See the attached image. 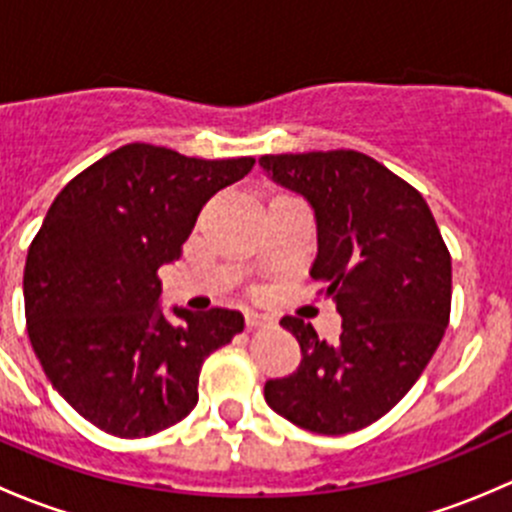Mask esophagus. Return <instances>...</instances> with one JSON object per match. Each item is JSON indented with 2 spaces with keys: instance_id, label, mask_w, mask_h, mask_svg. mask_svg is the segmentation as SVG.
Here are the masks:
<instances>
[{
  "instance_id": "34e87169",
  "label": "esophagus",
  "mask_w": 512,
  "mask_h": 512,
  "mask_svg": "<svg viewBox=\"0 0 512 512\" xmlns=\"http://www.w3.org/2000/svg\"><path fill=\"white\" fill-rule=\"evenodd\" d=\"M245 324L247 329L267 327V324H272V317H267V314H260V312H245Z\"/></svg>"
}]
</instances>
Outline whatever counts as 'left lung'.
I'll use <instances>...</instances> for the list:
<instances>
[{
  "instance_id": "left-lung-1",
  "label": "left lung",
  "mask_w": 512,
  "mask_h": 512,
  "mask_svg": "<svg viewBox=\"0 0 512 512\" xmlns=\"http://www.w3.org/2000/svg\"><path fill=\"white\" fill-rule=\"evenodd\" d=\"M260 165L314 210L309 275L327 285L342 317L334 344L299 317H282L302 361L267 381L265 401L307 431H359L404 399L441 344L451 255L423 195L364 153H282Z\"/></svg>"
}]
</instances>
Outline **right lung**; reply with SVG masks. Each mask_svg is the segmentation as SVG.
Listing matches in <instances>:
<instances>
[{
	"label": "right lung",
	"instance_id": "1",
	"mask_svg": "<svg viewBox=\"0 0 512 512\" xmlns=\"http://www.w3.org/2000/svg\"><path fill=\"white\" fill-rule=\"evenodd\" d=\"M255 158L203 160L128 143L51 203L24 267V312L51 386L86 421L143 438L198 404L203 361L242 332L235 309H160L158 270L180 257L203 205Z\"/></svg>",
	"mask_w": 512,
	"mask_h": 512
}]
</instances>
